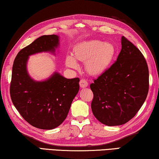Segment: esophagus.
<instances>
[{
	"label": "esophagus",
	"mask_w": 159,
	"mask_h": 159,
	"mask_svg": "<svg viewBox=\"0 0 159 159\" xmlns=\"http://www.w3.org/2000/svg\"><path fill=\"white\" fill-rule=\"evenodd\" d=\"M88 85V83L85 79H81L80 80V86L81 88H86Z\"/></svg>",
	"instance_id": "esophagus-1"
}]
</instances>
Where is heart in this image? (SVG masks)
I'll list each match as a JSON object with an SVG mask.
<instances>
[{"instance_id": "1", "label": "heart", "mask_w": 159, "mask_h": 159, "mask_svg": "<svg viewBox=\"0 0 159 159\" xmlns=\"http://www.w3.org/2000/svg\"><path fill=\"white\" fill-rule=\"evenodd\" d=\"M116 53V48L114 44L99 40L80 43L74 49L75 58L85 62L86 70L93 75H98L105 71L112 62ZM66 64L73 69L78 66L76 59L70 55L66 56Z\"/></svg>"}]
</instances>
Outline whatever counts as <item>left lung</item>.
Listing matches in <instances>:
<instances>
[{"label": "left lung", "mask_w": 159, "mask_h": 159, "mask_svg": "<svg viewBox=\"0 0 159 159\" xmlns=\"http://www.w3.org/2000/svg\"><path fill=\"white\" fill-rule=\"evenodd\" d=\"M121 45L116 61L90 85L93 93V115L109 126L123 125L131 120L149 91V69L144 55L124 36Z\"/></svg>", "instance_id": "1"}]
</instances>
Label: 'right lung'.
Segmentation results:
<instances>
[{"instance_id": "add662e5", "label": "right lung", "mask_w": 159, "mask_h": 159, "mask_svg": "<svg viewBox=\"0 0 159 159\" xmlns=\"http://www.w3.org/2000/svg\"><path fill=\"white\" fill-rule=\"evenodd\" d=\"M58 45L57 35L38 38L18 52L12 66L10 87L12 103L26 122L44 130L57 128L65 120L79 92L80 79H67L56 72L45 81H35L27 73L26 62L29 55L54 52Z\"/></svg>"}]
</instances>
